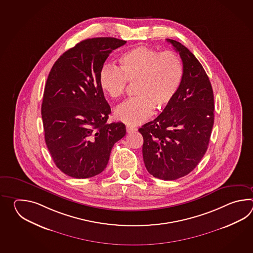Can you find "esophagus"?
<instances>
[{"label":"esophagus","instance_id":"esophagus-1","mask_svg":"<svg viewBox=\"0 0 253 253\" xmlns=\"http://www.w3.org/2000/svg\"><path fill=\"white\" fill-rule=\"evenodd\" d=\"M136 130H137V128L134 127V126H126V132H127V133H132V132H134V131H136Z\"/></svg>","mask_w":253,"mask_h":253}]
</instances>
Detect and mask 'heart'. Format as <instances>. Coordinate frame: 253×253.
Masks as SVG:
<instances>
[{
  "mask_svg": "<svg viewBox=\"0 0 253 253\" xmlns=\"http://www.w3.org/2000/svg\"><path fill=\"white\" fill-rule=\"evenodd\" d=\"M183 80V65L177 55L166 50L138 46L121 55L119 69L104 65L98 72V84L111 98L124 94L126 82L135 83L136 97L121 104L115 110L116 119L135 126L156 111L168 106L175 97Z\"/></svg>",
  "mask_w": 253,
  "mask_h": 253,
  "instance_id": "b5f03b06",
  "label": "heart"
}]
</instances>
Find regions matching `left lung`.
Here are the masks:
<instances>
[{"mask_svg": "<svg viewBox=\"0 0 253 253\" xmlns=\"http://www.w3.org/2000/svg\"><path fill=\"white\" fill-rule=\"evenodd\" d=\"M183 61V80L175 97L156 119L138 129L148 172L162 180L187 175L205 156L214 122L210 80L199 60L183 44L167 39Z\"/></svg>", "mask_w": 253, "mask_h": 253, "instance_id": "1", "label": "left lung"}]
</instances>
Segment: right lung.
I'll return each mask as SVG.
<instances>
[{
    "instance_id": "1",
    "label": "right lung",
    "mask_w": 253,
    "mask_h": 253,
    "mask_svg": "<svg viewBox=\"0 0 253 253\" xmlns=\"http://www.w3.org/2000/svg\"><path fill=\"white\" fill-rule=\"evenodd\" d=\"M126 43L84 40L62 54L48 74L42 104L45 142L55 165L70 177L103 172L115 143L126 133L123 123H107L111 108L98 84L109 54Z\"/></svg>"
}]
</instances>
